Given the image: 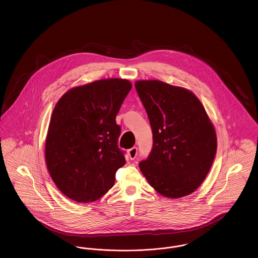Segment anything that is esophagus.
<instances>
[{
  "label": "esophagus",
  "instance_id": "1",
  "mask_svg": "<svg viewBox=\"0 0 258 258\" xmlns=\"http://www.w3.org/2000/svg\"><path fill=\"white\" fill-rule=\"evenodd\" d=\"M127 155L130 157L131 160H135L137 156V147L131 148L128 151H127Z\"/></svg>",
  "mask_w": 258,
  "mask_h": 258
}]
</instances>
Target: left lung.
<instances>
[{
	"label": "left lung",
	"instance_id": "left-lung-1",
	"mask_svg": "<svg viewBox=\"0 0 258 258\" xmlns=\"http://www.w3.org/2000/svg\"><path fill=\"white\" fill-rule=\"evenodd\" d=\"M153 133V148L139 168L161 196L180 198L205 180L217 152L214 125L188 90L158 80L135 82Z\"/></svg>",
	"mask_w": 258,
	"mask_h": 258
}]
</instances>
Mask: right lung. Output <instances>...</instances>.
<instances>
[{"label": "right lung", "mask_w": 258, "mask_h": 258, "mask_svg": "<svg viewBox=\"0 0 258 258\" xmlns=\"http://www.w3.org/2000/svg\"><path fill=\"white\" fill-rule=\"evenodd\" d=\"M132 90L125 79H102L68 91L57 102L45 142L50 176L66 197L89 203L115 183L125 163L116 116Z\"/></svg>", "instance_id": "obj_1"}]
</instances>
